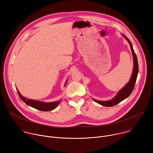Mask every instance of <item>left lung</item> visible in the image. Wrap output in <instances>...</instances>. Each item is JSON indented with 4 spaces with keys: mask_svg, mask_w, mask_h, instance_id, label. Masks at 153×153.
Masks as SVG:
<instances>
[{
    "mask_svg": "<svg viewBox=\"0 0 153 153\" xmlns=\"http://www.w3.org/2000/svg\"><path fill=\"white\" fill-rule=\"evenodd\" d=\"M122 36L127 40L129 44L130 45L131 50V53L133 57V70L131 77L130 80L129 82L123 87L122 89L119 90V91L117 93V94L115 96L114 98H113L111 100H106V101H102V100H96L94 99H93V100L98 103L99 104L105 106H113L115 105L118 104L126 98H127L131 94L132 91L134 90V87L136 82L138 72H139V66H138V62L136 54L134 51V49L133 48V45L131 42L128 39V38L125 36L124 34H122Z\"/></svg>",
    "mask_w": 153,
    "mask_h": 153,
    "instance_id": "1",
    "label": "left lung"
}]
</instances>
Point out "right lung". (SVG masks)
Listing matches in <instances>:
<instances>
[{"mask_svg": "<svg viewBox=\"0 0 153 153\" xmlns=\"http://www.w3.org/2000/svg\"><path fill=\"white\" fill-rule=\"evenodd\" d=\"M67 82V80L65 82V85H66ZM17 91L18 92L19 96L20 97V99L22 100L27 105L30 106L34 108L37 109V110H40V111H51L54 109H55L60 103V100H59L58 101H55V102H44L42 101H39V100H32V99H27L25 97L22 96L20 92L19 91V90L17 89Z\"/></svg>", "mask_w": 153, "mask_h": 153, "instance_id": "add662e5", "label": "right lung"}]
</instances>
